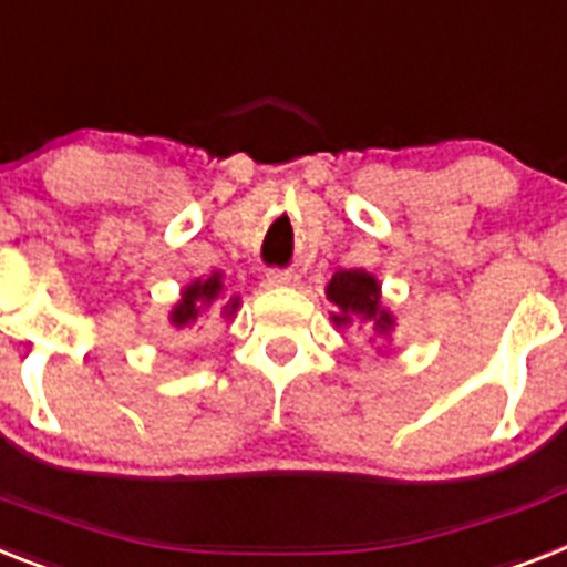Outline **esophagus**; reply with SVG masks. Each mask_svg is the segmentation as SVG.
<instances>
[{"mask_svg":"<svg viewBox=\"0 0 567 567\" xmlns=\"http://www.w3.org/2000/svg\"><path fill=\"white\" fill-rule=\"evenodd\" d=\"M268 285H274V288H297L299 274H293V270H270Z\"/></svg>","mask_w":567,"mask_h":567,"instance_id":"34e87169","label":"esophagus"}]
</instances>
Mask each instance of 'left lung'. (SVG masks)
<instances>
[{
    "mask_svg": "<svg viewBox=\"0 0 567 567\" xmlns=\"http://www.w3.org/2000/svg\"><path fill=\"white\" fill-rule=\"evenodd\" d=\"M326 299L338 308L331 315V323L343 326H367L372 331L370 343H379V352H388L393 340L395 317L381 302V282L367 270H338L326 285Z\"/></svg>",
    "mask_w": 567,
    "mask_h": 567,
    "instance_id": "1",
    "label": "left lung"
}]
</instances>
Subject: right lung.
<instances>
[{
    "mask_svg": "<svg viewBox=\"0 0 567 567\" xmlns=\"http://www.w3.org/2000/svg\"><path fill=\"white\" fill-rule=\"evenodd\" d=\"M218 302V315L224 320H233L241 306V297H224V274L220 270H212L209 276H197L195 282H188L183 291H179V299L168 311V323L177 331L195 329L204 315H209L212 306Z\"/></svg>",
    "mask_w": 567,
    "mask_h": 567,
    "instance_id": "right-lung-1",
    "label": "right lung"
}]
</instances>
